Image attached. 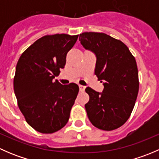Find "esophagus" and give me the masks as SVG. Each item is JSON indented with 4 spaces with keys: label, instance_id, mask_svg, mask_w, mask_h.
Segmentation results:
<instances>
[{
    "label": "esophagus",
    "instance_id": "1",
    "mask_svg": "<svg viewBox=\"0 0 159 159\" xmlns=\"http://www.w3.org/2000/svg\"><path fill=\"white\" fill-rule=\"evenodd\" d=\"M84 89H85V86H83V85H81V84H80L79 85L80 91L83 92V91H84Z\"/></svg>",
    "mask_w": 159,
    "mask_h": 159
}]
</instances>
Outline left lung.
Listing matches in <instances>:
<instances>
[{"instance_id":"1","label":"left lung","mask_w":159,"mask_h":159,"mask_svg":"<svg viewBox=\"0 0 159 159\" xmlns=\"http://www.w3.org/2000/svg\"><path fill=\"white\" fill-rule=\"evenodd\" d=\"M79 41L85 49L95 54L94 75L104 81L102 93L85 89L89 101L85 104L90 121L105 131L117 129L129 119L139 89L135 58L120 40L105 33L84 32Z\"/></svg>"}]
</instances>
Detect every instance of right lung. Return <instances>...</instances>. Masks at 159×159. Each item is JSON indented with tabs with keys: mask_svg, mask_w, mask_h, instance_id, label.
Wrapping results in <instances>:
<instances>
[{
	"mask_svg": "<svg viewBox=\"0 0 159 159\" xmlns=\"http://www.w3.org/2000/svg\"><path fill=\"white\" fill-rule=\"evenodd\" d=\"M78 35L57 34L37 40L20 55L14 78V90L19 109L34 129L51 134L68 121L79 87L63 85L57 80L66 56Z\"/></svg>",
	"mask_w": 159,
	"mask_h": 159,
	"instance_id": "add662e5",
	"label": "right lung"
}]
</instances>
